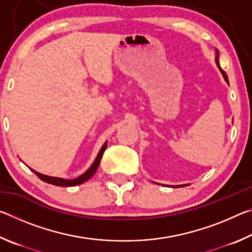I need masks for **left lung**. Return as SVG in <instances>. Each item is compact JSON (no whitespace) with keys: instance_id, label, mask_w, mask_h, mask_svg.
I'll return each mask as SVG.
<instances>
[{"instance_id":"1","label":"left lung","mask_w":252,"mask_h":252,"mask_svg":"<svg viewBox=\"0 0 252 252\" xmlns=\"http://www.w3.org/2000/svg\"><path fill=\"white\" fill-rule=\"evenodd\" d=\"M216 63H217V65H218L219 70L221 71V73H222L223 78H224V80H225V82H227V83L229 84V80H228V76H227V74H225V72H224V71L220 67V64H219V51L217 50V49H216ZM186 186H188V185H182V186H172V187H186Z\"/></svg>"}]
</instances>
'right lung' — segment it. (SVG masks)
<instances>
[{
	"mask_svg": "<svg viewBox=\"0 0 252 252\" xmlns=\"http://www.w3.org/2000/svg\"><path fill=\"white\" fill-rule=\"evenodd\" d=\"M106 144H108V142H105L103 144V147L101 148V150H100L99 153H97L94 162H93L91 167L89 168V170H87V171H85L83 174H81V176L78 177L76 179H72V180H67V179H63V178L49 177V176H45V174H42V173L34 171V170L31 169V168H30V169H31L32 171L35 173L42 181H44L46 183H50V185L59 186V187H74V186H78V185H81V183L88 181L89 179H90L93 176V174L95 173L97 168H99V164H100V161L102 159V156H103V153H104L105 149H106Z\"/></svg>",
	"mask_w": 252,
	"mask_h": 252,
	"instance_id": "right-lung-1",
	"label": "right lung"
}]
</instances>
